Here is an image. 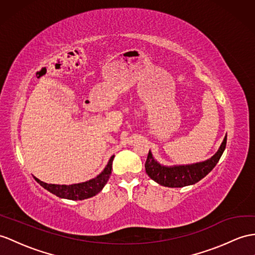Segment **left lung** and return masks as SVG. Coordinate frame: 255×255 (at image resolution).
Instances as JSON below:
<instances>
[{"label": "left lung", "instance_id": "8db88e82", "mask_svg": "<svg viewBox=\"0 0 255 255\" xmlns=\"http://www.w3.org/2000/svg\"><path fill=\"white\" fill-rule=\"evenodd\" d=\"M227 141V136H225L222 145L212 158L204 161V162L195 163L190 165H179V166H163L160 165L156 160L152 158L151 152H148L147 160L145 163V169L147 174L152 178L154 182L165 186V187H185V186L196 184L204 176L213 170V167L219 162L221 156L225 150Z\"/></svg>", "mask_w": 255, "mask_h": 255}]
</instances>
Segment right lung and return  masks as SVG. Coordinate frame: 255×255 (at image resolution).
<instances>
[{"label": "right lung", "mask_w": 255, "mask_h": 255, "mask_svg": "<svg viewBox=\"0 0 255 255\" xmlns=\"http://www.w3.org/2000/svg\"><path fill=\"white\" fill-rule=\"evenodd\" d=\"M114 158L115 156L110 158L108 164L106 165V167H105L101 174L96 176L95 178L91 179V181L84 182V183L73 184V185H55V184H46L44 182H41L40 179L36 177H34V179L42 186V187H44L46 190L52 192V194H54L55 196H57L59 198H65V199H69V200L88 199V198L97 195L108 182L111 174V169H113Z\"/></svg>", "instance_id": "1"}]
</instances>
